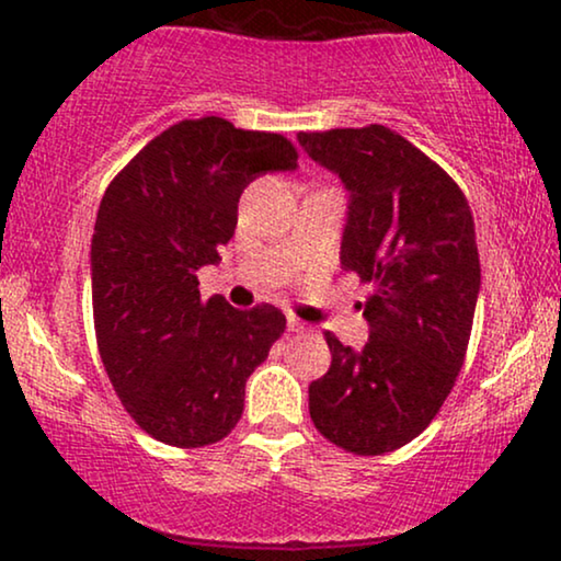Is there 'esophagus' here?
<instances>
[{"label":"esophagus","instance_id":"1","mask_svg":"<svg viewBox=\"0 0 561 561\" xmlns=\"http://www.w3.org/2000/svg\"><path fill=\"white\" fill-rule=\"evenodd\" d=\"M287 330H289V332H293V334H298V332H302V330H306V324H302V321H300V319L289 317V319H287Z\"/></svg>","mask_w":561,"mask_h":561}]
</instances>
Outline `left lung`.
I'll return each instance as SVG.
<instances>
[{"instance_id":"left-lung-1","label":"left lung","mask_w":561,"mask_h":561,"mask_svg":"<svg viewBox=\"0 0 561 561\" xmlns=\"http://www.w3.org/2000/svg\"><path fill=\"white\" fill-rule=\"evenodd\" d=\"M347 192L340 263L371 282L362 351L327 332L332 364L308 385V411L334 446L388 454L433 422L465 364L480 295L467 197L440 165L388 126L298 134Z\"/></svg>"}]
</instances>
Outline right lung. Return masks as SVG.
Masks as SVG:
<instances>
[{
    "mask_svg": "<svg viewBox=\"0 0 561 561\" xmlns=\"http://www.w3.org/2000/svg\"><path fill=\"white\" fill-rule=\"evenodd\" d=\"M295 169L282 134L203 115L165 128L107 186L92 234L96 347L121 403L156 440L210 446L240 422L244 382L287 321L274 306L203 300L197 272L221 261L244 186Z\"/></svg>",
    "mask_w": 561,
    "mask_h": 561,
    "instance_id": "obj_1",
    "label": "right lung"
}]
</instances>
